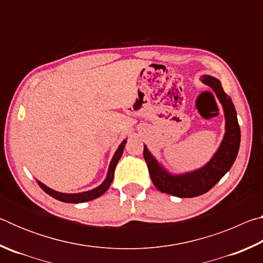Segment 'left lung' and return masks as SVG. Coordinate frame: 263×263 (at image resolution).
Returning a JSON list of instances; mask_svg holds the SVG:
<instances>
[{
    "label": "left lung",
    "mask_w": 263,
    "mask_h": 263,
    "mask_svg": "<svg viewBox=\"0 0 263 263\" xmlns=\"http://www.w3.org/2000/svg\"><path fill=\"white\" fill-rule=\"evenodd\" d=\"M202 81L215 90L224 108L226 132L217 153L203 168L183 175H171L160 166L157 160L144 146V159L147 164L153 184L161 193L181 198L196 197L208 193L230 171L235 161L240 146V127L237 111L231 97L222 89L220 81L210 75H204Z\"/></svg>",
    "instance_id": "8db88e82"
}]
</instances>
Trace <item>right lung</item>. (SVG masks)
I'll return each instance as SVG.
<instances>
[{
    "instance_id": "right-lung-1",
    "label": "right lung",
    "mask_w": 263,
    "mask_h": 263,
    "mask_svg": "<svg viewBox=\"0 0 263 263\" xmlns=\"http://www.w3.org/2000/svg\"><path fill=\"white\" fill-rule=\"evenodd\" d=\"M125 142L126 139L123 140V142L119 145L118 149L116 151V153L114 155L112 160H111L109 171H108V175H106V179L104 180L103 183H102L100 186L97 188L86 191V193H80V194H62V193H58V191H54L48 188L45 184H43L42 182L37 181V183L39 184V186L45 191L46 194H48L50 196H52L53 198L58 199L60 202H65V203H83V202H88L91 201V199H95L97 197H100L101 195H103L106 190L109 189V186L111 184V182L114 180V174H115V168L117 166V163L121 159L124 147H125Z\"/></svg>"
}]
</instances>
